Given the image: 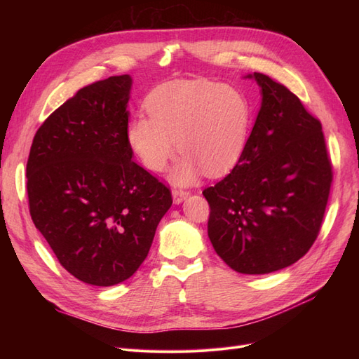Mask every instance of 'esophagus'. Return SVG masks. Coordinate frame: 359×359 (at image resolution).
Returning <instances> with one entry per match:
<instances>
[{
    "label": "esophagus",
    "instance_id": "34e87169",
    "mask_svg": "<svg viewBox=\"0 0 359 359\" xmlns=\"http://www.w3.org/2000/svg\"><path fill=\"white\" fill-rule=\"evenodd\" d=\"M190 194L189 190H182V189H175L172 191V196H173V201H175V203H180L182 202L184 199H186Z\"/></svg>",
    "mask_w": 359,
    "mask_h": 359
}]
</instances>
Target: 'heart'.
<instances>
[{
  "label": "heart",
  "mask_w": 359,
  "mask_h": 359,
  "mask_svg": "<svg viewBox=\"0 0 359 359\" xmlns=\"http://www.w3.org/2000/svg\"><path fill=\"white\" fill-rule=\"evenodd\" d=\"M147 116L127 128V140L142 165L163 172L180 148L182 156L173 181L191 182L203 168L217 177L229 172L247 144L252 104L231 85L206 79L172 81L145 99ZM179 147H176V144Z\"/></svg>",
  "instance_id": "1"
}]
</instances>
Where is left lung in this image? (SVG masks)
<instances>
[{
  "instance_id": "8db88e82",
  "label": "left lung",
  "mask_w": 359,
  "mask_h": 359,
  "mask_svg": "<svg viewBox=\"0 0 359 359\" xmlns=\"http://www.w3.org/2000/svg\"><path fill=\"white\" fill-rule=\"evenodd\" d=\"M253 78L262 106L252 135L231 173L202 193L217 255L238 273L268 274L316 241L332 165L319 119L283 83L264 73Z\"/></svg>"
}]
</instances>
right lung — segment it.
Wrapping results in <instances>:
<instances>
[{
    "label": "right lung",
    "instance_id": "obj_1",
    "mask_svg": "<svg viewBox=\"0 0 359 359\" xmlns=\"http://www.w3.org/2000/svg\"><path fill=\"white\" fill-rule=\"evenodd\" d=\"M132 78L83 86L36 132L27 161L31 219L64 269L93 286L132 277L172 205L168 186L132 160Z\"/></svg>",
    "mask_w": 359,
    "mask_h": 359
}]
</instances>
